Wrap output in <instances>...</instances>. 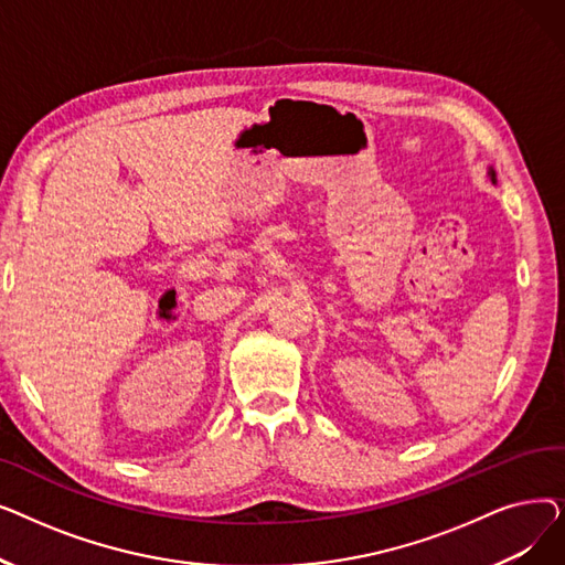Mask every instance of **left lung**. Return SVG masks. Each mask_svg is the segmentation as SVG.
<instances>
[{
	"mask_svg": "<svg viewBox=\"0 0 565 565\" xmlns=\"http://www.w3.org/2000/svg\"><path fill=\"white\" fill-rule=\"evenodd\" d=\"M488 173H490V178H492V183H497V178H494V171H492V169H490V171H488Z\"/></svg>",
	"mask_w": 565,
	"mask_h": 565,
	"instance_id": "1",
	"label": "left lung"
}]
</instances>
